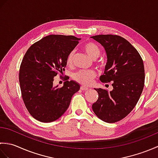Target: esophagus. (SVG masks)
I'll list each match as a JSON object with an SVG mask.
<instances>
[{"mask_svg":"<svg viewBox=\"0 0 158 158\" xmlns=\"http://www.w3.org/2000/svg\"><path fill=\"white\" fill-rule=\"evenodd\" d=\"M80 89H81L82 91H87V90L89 89V88H86V87H85V86H81V88H80Z\"/></svg>","mask_w":158,"mask_h":158,"instance_id":"obj_1","label":"esophagus"}]
</instances>
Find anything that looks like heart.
Listing matches in <instances>:
<instances>
[{
  "instance_id": "1",
  "label": "heart",
  "mask_w": 158,
  "mask_h": 158,
  "mask_svg": "<svg viewBox=\"0 0 158 158\" xmlns=\"http://www.w3.org/2000/svg\"><path fill=\"white\" fill-rule=\"evenodd\" d=\"M83 49L88 54L90 58L93 60H96L100 55V49L99 47L95 43L89 41L86 42L83 45ZM75 52L71 51L69 53L66 57V62L68 66H71L73 62ZM96 73L92 70H81L77 71L73 75V79L75 81L83 85H91L94 79L96 78Z\"/></svg>"
}]
</instances>
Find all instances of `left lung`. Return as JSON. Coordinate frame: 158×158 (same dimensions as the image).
<instances>
[{
	"instance_id": "8db88e82",
	"label": "left lung",
	"mask_w": 158,
	"mask_h": 158,
	"mask_svg": "<svg viewBox=\"0 0 158 158\" xmlns=\"http://www.w3.org/2000/svg\"><path fill=\"white\" fill-rule=\"evenodd\" d=\"M105 48L107 62L102 83L112 82L113 90L94 89L98 94L92 105L93 111L104 122L115 123L132 111L141 95L145 83L143 61L138 51L126 39L118 35L92 36Z\"/></svg>"
}]
</instances>
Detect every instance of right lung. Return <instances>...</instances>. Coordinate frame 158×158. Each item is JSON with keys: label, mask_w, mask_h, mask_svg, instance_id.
<instances>
[{"label": "right lung", "mask_w": 158, "mask_h": 158, "mask_svg": "<svg viewBox=\"0 0 158 158\" xmlns=\"http://www.w3.org/2000/svg\"><path fill=\"white\" fill-rule=\"evenodd\" d=\"M80 39L71 35L46 36L30 47L23 56L19 73L22 99L38 121L52 122L60 118L79 90L78 83L68 78L62 88L53 86V81L65 70L66 57Z\"/></svg>", "instance_id": "right-lung-1"}]
</instances>
